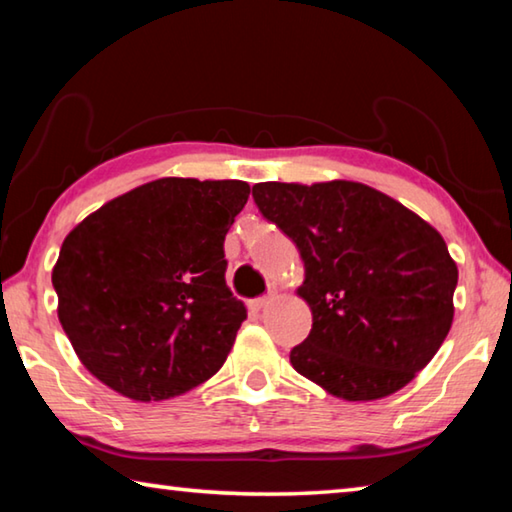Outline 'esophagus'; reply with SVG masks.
<instances>
[{
    "instance_id": "1",
    "label": "esophagus",
    "mask_w": 512,
    "mask_h": 512,
    "mask_svg": "<svg viewBox=\"0 0 512 512\" xmlns=\"http://www.w3.org/2000/svg\"><path fill=\"white\" fill-rule=\"evenodd\" d=\"M275 300V296H262V298H255V300H250V309L253 311H262V309H266L268 305H271V302Z\"/></svg>"
}]
</instances>
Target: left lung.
I'll return each instance as SVG.
<instances>
[{
    "instance_id": "1",
    "label": "left lung",
    "mask_w": 512,
    "mask_h": 512,
    "mask_svg": "<svg viewBox=\"0 0 512 512\" xmlns=\"http://www.w3.org/2000/svg\"><path fill=\"white\" fill-rule=\"evenodd\" d=\"M253 198L305 264L298 296L314 323L291 366L348 402L409 384L454 320L458 268L440 232L352 180L257 183Z\"/></svg>"
}]
</instances>
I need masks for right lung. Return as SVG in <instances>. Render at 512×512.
I'll return each instance as SVG.
<instances>
[{
  "instance_id": "obj_1",
  "label": "right lung",
  "mask_w": 512,
  "mask_h": 512,
  "mask_svg": "<svg viewBox=\"0 0 512 512\" xmlns=\"http://www.w3.org/2000/svg\"><path fill=\"white\" fill-rule=\"evenodd\" d=\"M244 180L160 178L76 225L51 271L58 320L101 384L135 402L192 391L223 366L246 318L223 241Z\"/></svg>"
}]
</instances>
